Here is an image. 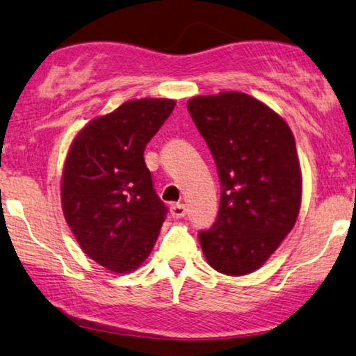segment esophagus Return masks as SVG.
<instances>
[{
    "label": "esophagus",
    "mask_w": 356,
    "mask_h": 356,
    "mask_svg": "<svg viewBox=\"0 0 356 356\" xmlns=\"http://www.w3.org/2000/svg\"><path fill=\"white\" fill-rule=\"evenodd\" d=\"M170 213L173 218L181 219L186 216V213H188V208H186V205H183V203H173L170 207Z\"/></svg>",
    "instance_id": "obj_1"
}]
</instances>
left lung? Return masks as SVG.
<instances>
[{"instance_id": "8db88e82", "label": "left lung", "mask_w": 356, "mask_h": 356, "mask_svg": "<svg viewBox=\"0 0 356 356\" xmlns=\"http://www.w3.org/2000/svg\"><path fill=\"white\" fill-rule=\"evenodd\" d=\"M188 110L222 188L216 222L199 232L202 250L216 271L249 275L298 218L302 178L293 134L275 110L240 91L195 96Z\"/></svg>"}]
</instances>
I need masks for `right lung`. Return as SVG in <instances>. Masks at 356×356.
Returning a JSON list of instances; mask_svg holds the SVG:
<instances>
[{"mask_svg":"<svg viewBox=\"0 0 356 356\" xmlns=\"http://www.w3.org/2000/svg\"><path fill=\"white\" fill-rule=\"evenodd\" d=\"M173 99H134L91 120L69 148L61 205L75 240L112 273L137 270L153 250L167 208L143 159Z\"/></svg>","mask_w":356,"mask_h":356,"instance_id":"obj_1","label":"right lung"}]
</instances>
